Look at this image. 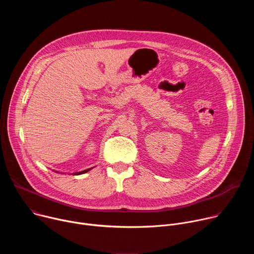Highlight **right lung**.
<instances>
[{
  "mask_svg": "<svg viewBox=\"0 0 254 254\" xmlns=\"http://www.w3.org/2000/svg\"><path fill=\"white\" fill-rule=\"evenodd\" d=\"M94 167H92V168H89V169H86V170H83V171H80V172H75V173H73V175L74 176H77V175H82V174H85V173H87V172H89L90 170H92ZM55 173H59V172H56V171H54ZM61 174H64V173H61Z\"/></svg>",
  "mask_w": 254,
  "mask_h": 254,
  "instance_id": "1",
  "label": "right lung"
}]
</instances>
